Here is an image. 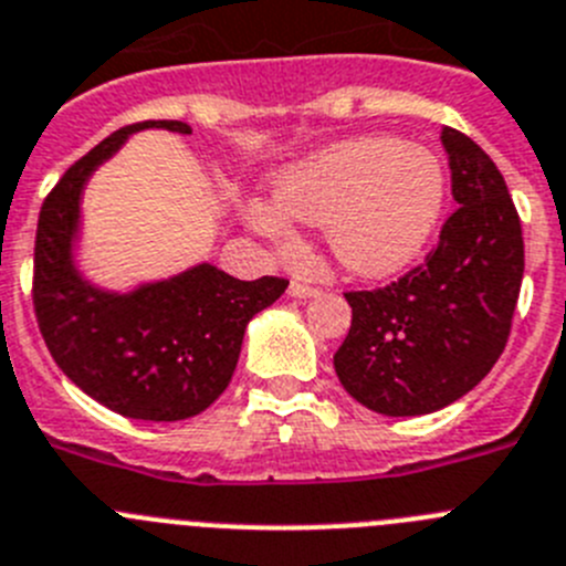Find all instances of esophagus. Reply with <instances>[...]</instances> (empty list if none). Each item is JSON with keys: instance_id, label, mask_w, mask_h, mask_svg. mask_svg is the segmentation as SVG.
Listing matches in <instances>:
<instances>
[{"instance_id": "1", "label": "esophagus", "mask_w": 566, "mask_h": 566, "mask_svg": "<svg viewBox=\"0 0 566 566\" xmlns=\"http://www.w3.org/2000/svg\"><path fill=\"white\" fill-rule=\"evenodd\" d=\"M321 290L318 287H313V284H307V282H298V279H295V282H290V295H293V298H313V295H318Z\"/></svg>"}]
</instances>
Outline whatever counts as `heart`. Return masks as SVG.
Returning <instances> with one entry per match:
<instances>
[{"label": "heart", "instance_id": "obj_1", "mask_svg": "<svg viewBox=\"0 0 566 566\" xmlns=\"http://www.w3.org/2000/svg\"><path fill=\"white\" fill-rule=\"evenodd\" d=\"M273 197L276 206H251L256 231L290 245V220L327 228L344 271L384 279L415 264L434 237L446 169L434 151L400 137H353L290 166Z\"/></svg>", "mask_w": 566, "mask_h": 566}]
</instances>
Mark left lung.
I'll list each match as a JSON object with an SVG mask.
<instances>
[{
    "mask_svg": "<svg viewBox=\"0 0 566 566\" xmlns=\"http://www.w3.org/2000/svg\"><path fill=\"white\" fill-rule=\"evenodd\" d=\"M457 211L426 262L380 290L346 293L353 327L333 364L340 386L386 417L431 415L485 378L511 335L524 276L516 206L496 163L442 129Z\"/></svg>",
    "mask_w": 566,
    "mask_h": 566,
    "instance_id": "8db88e82",
    "label": "left lung"
}]
</instances>
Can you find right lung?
Segmentation results:
<instances>
[{
	"instance_id": "obj_1",
	"label": "right lung",
	"mask_w": 566,
	"mask_h": 566,
	"mask_svg": "<svg viewBox=\"0 0 566 566\" xmlns=\"http://www.w3.org/2000/svg\"><path fill=\"white\" fill-rule=\"evenodd\" d=\"M144 129L191 135L182 120L124 126L64 171L39 213L33 307L50 355L84 395L132 420L175 422L206 411L228 389L248 321L287 282H242L200 262L118 293L81 273L75 245L86 182Z\"/></svg>"
}]
</instances>
